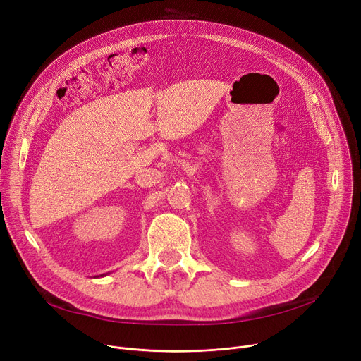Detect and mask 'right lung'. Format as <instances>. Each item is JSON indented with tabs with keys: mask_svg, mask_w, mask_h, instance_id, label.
Wrapping results in <instances>:
<instances>
[{
	"mask_svg": "<svg viewBox=\"0 0 361 361\" xmlns=\"http://www.w3.org/2000/svg\"><path fill=\"white\" fill-rule=\"evenodd\" d=\"M101 276H102V275H101Z\"/></svg>",
	"mask_w": 361,
	"mask_h": 361,
	"instance_id": "obj_1",
	"label": "right lung"
}]
</instances>
